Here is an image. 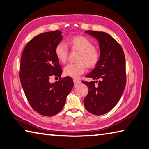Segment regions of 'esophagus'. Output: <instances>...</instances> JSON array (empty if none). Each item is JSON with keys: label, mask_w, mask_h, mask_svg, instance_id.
<instances>
[{"label": "esophagus", "mask_w": 149, "mask_h": 149, "mask_svg": "<svg viewBox=\"0 0 149 149\" xmlns=\"http://www.w3.org/2000/svg\"><path fill=\"white\" fill-rule=\"evenodd\" d=\"M73 82H74V86H77V85L80 84L81 83V81L80 80H76V79H74V80H73Z\"/></svg>", "instance_id": "esophagus-1"}]
</instances>
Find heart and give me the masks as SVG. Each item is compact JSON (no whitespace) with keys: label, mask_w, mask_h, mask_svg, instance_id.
<instances>
[{"label":"heart","mask_w":149,"mask_h":149,"mask_svg":"<svg viewBox=\"0 0 149 149\" xmlns=\"http://www.w3.org/2000/svg\"><path fill=\"white\" fill-rule=\"evenodd\" d=\"M68 44L72 49L80 52L78 57L77 63H69L67 65L63 72L64 74L72 78H78L86 71V67L93 69L98 65L100 60V53L95 47V45L89 39L84 36H76L68 40ZM54 53L62 63H65L68 58V48L66 45L60 42L58 44Z\"/></svg>","instance_id":"heart-1"}]
</instances>
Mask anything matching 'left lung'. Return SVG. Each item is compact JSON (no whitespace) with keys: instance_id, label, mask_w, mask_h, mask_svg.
<instances>
[{"instance_id":"left-lung-1","label":"left lung","mask_w":149,"mask_h":149,"mask_svg":"<svg viewBox=\"0 0 149 149\" xmlns=\"http://www.w3.org/2000/svg\"><path fill=\"white\" fill-rule=\"evenodd\" d=\"M86 33L98 40L100 60L86 76L99 81H82L89 89L84 104L87 111L99 116L111 111L122 96L126 85L125 58L120 44L110 35L95 31ZM97 82L99 86L96 87Z\"/></svg>"}]
</instances>
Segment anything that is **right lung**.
I'll use <instances>...</instances> for the list:
<instances>
[{
  "instance_id": "obj_1",
  "label": "right lung",
  "mask_w": 149,
  "mask_h": 149,
  "mask_svg": "<svg viewBox=\"0 0 149 149\" xmlns=\"http://www.w3.org/2000/svg\"><path fill=\"white\" fill-rule=\"evenodd\" d=\"M62 40L58 30L41 33L28 42L21 56L19 76L24 93L31 107L45 116L62 110L74 86L69 77L49 82L51 77H61L62 70L54 49Z\"/></svg>"
}]
</instances>
